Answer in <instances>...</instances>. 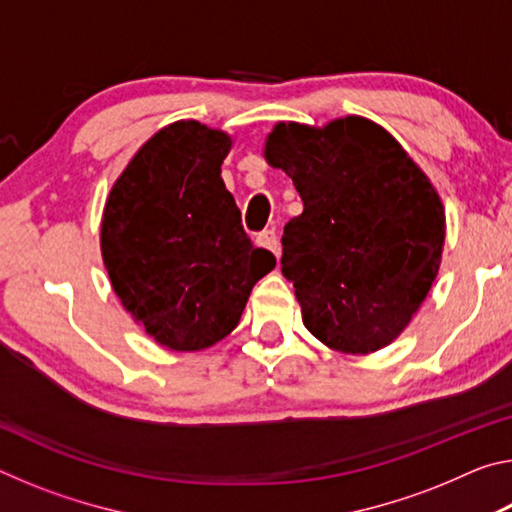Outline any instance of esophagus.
Here are the masks:
<instances>
[{
  "mask_svg": "<svg viewBox=\"0 0 512 512\" xmlns=\"http://www.w3.org/2000/svg\"><path fill=\"white\" fill-rule=\"evenodd\" d=\"M257 244L266 250H271L275 257H280V237L275 235V230H264L262 235L257 237Z\"/></svg>",
  "mask_w": 512,
  "mask_h": 512,
  "instance_id": "34e87169",
  "label": "esophagus"
}]
</instances>
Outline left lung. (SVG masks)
I'll return each mask as SVG.
<instances>
[{"instance_id": "8db88e82", "label": "left lung", "mask_w": 512, "mask_h": 512, "mask_svg": "<svg viewBox=\"0 0 512 512\" xmlns=\"http://www.w3.org/2000/svg\"><path fill=\"white\" fill-rule=\"evenodd\" d=\"M264 158L305 205L282 235L302 323L332 350L386 348L438 275L445 207L436 187L391 133L357 115L323 128L280 121Z\"/></svg>"}]
</instances>
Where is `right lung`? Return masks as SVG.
<instances>
[{"label": "right lung", "instance_id": "add662e5", "mask_svg": "<svg viewBox=\"0 0 512 512\" xmlns=\"http://www.w3.org/2000/svg\"><path fill=\"white\" fill-rule=\"evenodd\" d=\"M232 137L176 121L121 171L103 207L101 255L121 305L155 343L196 352L239 325L275 257L250 244L221 164Z\"/></svg>", "mask_w": 512, "mask_h": 512}]
</instances>
